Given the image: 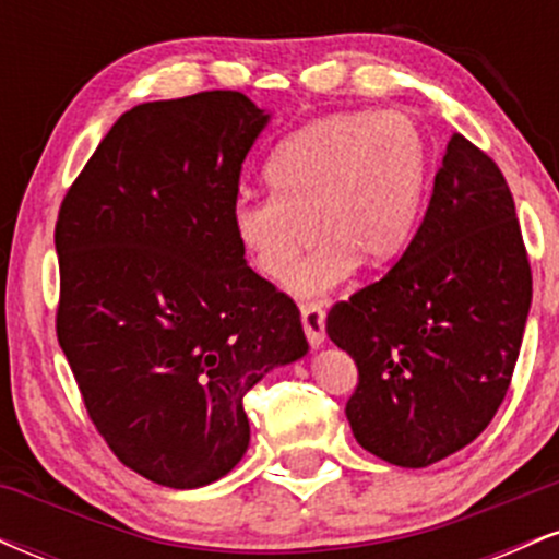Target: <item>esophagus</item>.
<instances>
[{
    "instance_id": "34e87169",
    "label": "esophagus",
    "mask_w": 559,
    "mask_h": 559,
    "mask_svg": "<svg viewBox=\"0 0 559 559\" xmlns=\"http://www.w3.org/2000/svg\"><path fill=\"white\" fill-rule=\"evenodd\" d=\"M301 325H305L307 342L310 346H323L325 342V312L320 305L301 307Z\"/></svg>"
}]
</instances>
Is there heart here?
<instances>
[{
  "mask_svg": "<svg viewBox=\"0 0 559 559\" xmlns=\"http://www.w3.org/2000/svg\"><path fill=\"white\" fill-rule=\"evenodd\" d=\"M428 141L402 112H333L297 128L265 165L271 194L234 204L230 226L254 271L301 299L344 284L357 262L383 267L413 239L428 183ZM317 230L312 231L311 228Z\"/></svg>",
  "mask_w": 559,
  "mask_h": 559,
  "instance_id": "1",
  "label": "heart"
}]
</instances>
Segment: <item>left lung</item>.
Here are the masks:
<instances>
[{"label":"left lung","mask_w":559,"mask_h":559,"mask_svg":"<svg viewBox=\"0 0 559 559\" xmlns=\"http://www.w3.org/2000/svg\"><path fill=\"white\" fill-rule=\"evenodd\" d=\"M531 310V265L497 163L454 133L418 234L391 271L331 307L357 365L352 433L376 457L428 467L471 444L502 404Z\"/></svg>","instance_id":"obj_1"}]
</instances>
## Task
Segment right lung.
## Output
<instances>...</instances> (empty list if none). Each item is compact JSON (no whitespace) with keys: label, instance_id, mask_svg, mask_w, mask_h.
Returning a JSON list of instances; mask_svg holds the SVG:
<instances>
[{"label":"right lung","instance_id":"obj_1","mask_svg":"<svg viewBox=\"0 0 559 559\" xmlns=\"http://www.w3.org/2000/svg\"><path fill=\"white\" fill-rule=\"evenodd\" d=\"M267 120L241 92L133 107L57 215V342L88 418L120 463L170 489L234 471L247 391L310 349L297 305L230 226Z\"/></svg>","mask_w":559,"mask_h":559}]
</instances>
